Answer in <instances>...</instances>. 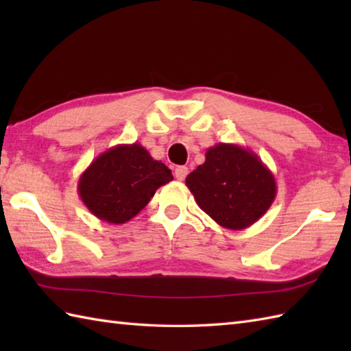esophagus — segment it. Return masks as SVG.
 Wrapping results in <instances>:
<instances>
[{
  "label": "esophagus",
  "instance_id": "1",
  "mask_svg": "<svg viewBox=\"0 0 351 351\" xmlns=\"http://www.w3.org/2000/svg\"><path fill=\"white\" fill-rule=\"evenodd\" d=\"M187 173H189V169L185 167V166H178L176 169H175V178L178 181H182L185 176H187Z\"/></svg>",
  "mask_w": 351,
  "mask_h": 351
}]
</instances>
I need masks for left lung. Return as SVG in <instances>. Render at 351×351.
<instances>
[{
	"instance_id": "8db88e82",
	"label": "left lung",
	"mask_w": 351,
	"mask_h": 351,
	"mask_svg": "<svg viewBox=\"0 0 351 351\" xmlns=\"http://www.w3.org/2000/svg\"><path fill=\"white\" fill-rule=\"evenodd\" d=\"M202 211L221 228L241 230L252 226L274 202V175L247 147L217 143L205 154V162L185 180Z\"/></svg>"
}]
</instances>
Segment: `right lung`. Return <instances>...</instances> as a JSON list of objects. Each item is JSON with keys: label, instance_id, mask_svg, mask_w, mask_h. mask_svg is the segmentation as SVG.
<instances>
[{"label": "right lung", "instance_id": "right-lung-1", "mask_svg": "<svg viewBox=\"0 0 351 351\" xmlns=\"http://www.w3.org/2000/svg\"><path fill=\"white\" fill-rule=\"evenodd\" d=\"M173 180L170 169L140 143L117 145L90 162L78 180V195L95 217L122 225L143 210L161 185Z\"/></svg>", "mask_w": 351, "mask_h": 351}]
</instances>
